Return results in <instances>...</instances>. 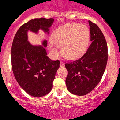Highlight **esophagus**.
<instances>
[{
    "mask_svg": "<svg viewBox=\"0 0 120 120\" xmlns=\"http://www.w3.org/2000/svg\"><path fill=\"white\" fill-rule=\"evenodd\" d=\"M60 66H61V67H64V63H63V62H61V63H60Z\"/></svg>",
    "mask_w": 120,
    "mask_h": 120,
    "instance_id": "34e87169",
    "label": "esophagus"
}]
</instances>
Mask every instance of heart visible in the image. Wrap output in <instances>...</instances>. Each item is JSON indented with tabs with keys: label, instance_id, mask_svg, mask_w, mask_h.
Returning a JSON list of instances; mask_svg holds the SVG:
<instances>
[{
	"label": "heart",
	"instance_id": "obj_1",
	"mask_svg": "<svg viewBox=\"0 0 120 120\" xmlns=\"http://www.w3.org/2000/svg\"><path fill=\"white\" fill-rule=\"evenodd\" d=\"M52 37L49 49L53 56H58L62 47L64 56L75 59L81 56L87 49L90 32L85 25L68 23L57 28Z\"/></svg>",
	"mask_w": 120,
	"mask_h": 120
}]
</instances>
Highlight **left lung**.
I'll use <instances>...</instances> for the list:
<instances>
[{"label":"left lung","instance_id":"1","mask_svg":"<svg viewBox=\"0 0 120 120\" xmlns=\"http://www.w3.org/2000/svg\"><path fill=\"white\" fill-rule=\"evenodd\" d=\"M88 22L91 44L81 58L65 64L68 71L67 87L77 96H85L95 88L101 80L108 61L105 38L97 24Z\"/></svg>","mask_w":120,"mask_h":120}]
</instances>
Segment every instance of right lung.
<instances>
[{
  "mask_svg": "<svg viewBox=\"0 0 120 120\" xmlns=\"http://www.w3.org/2000/svg\"><path fill=\"white\" fill-rule=\"evenodd\" d=\"M54 19H34L23 24L15 35L11 47V64L14 77L19 85L30 96L40 97L48 94L53 87L59 61H52L47 56L43 45H33L27 40L29 30L38 32L42 29L49 34Z\"/></svg>",
  "mask_w": 120,
  "mask_h": 120,
  "instance_id": "1",
  "label": "right lung"
}]
</instances>
